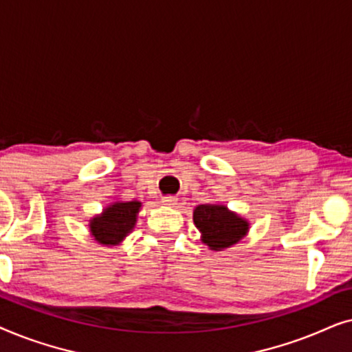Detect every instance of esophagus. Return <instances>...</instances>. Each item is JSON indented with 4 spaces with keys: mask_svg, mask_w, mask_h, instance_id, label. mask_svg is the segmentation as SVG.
<instances>
[{
    "mask_svg": "<svg viewBox=\"0 0 352 352\" xmlns=\"http://www.w3.org/2000/svg\"><path fill=\"white\" fill-rule=\"evenodd\" d=\"M162 204L163 205H168V206H175L177 204V197H175V195L162 197Z\"/></svg>",
    "mask_w": 352,
    "mask_h": 352,
    "instance_id": "1",
    "label": "esophagus"
}]
</instances>
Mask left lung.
I'll return each mask as SVG.
<instances>
[{"instance_id":"8db88e82","label":"left lung","mask_w":352,"mask_h":352,"mask_svg":"<svg viewBox=\"0 0 352 352\" xmlns=\"http://www.w3.org/2000/svg\"><path fill=\"white\" fill-rule=\"evenodd\" d=\"M194 224L200 232L201 243L213 252L234 247L250 230L248 219L229 210L223 204H204L194 208Z\"/></svg>"}]
</instances>
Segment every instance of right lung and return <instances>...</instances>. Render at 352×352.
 Instances as JSON below:
<instances>
[{
    "label": "right lung",
    "instance_id": "1",
    "mask_svg": "<svg viewBox=\"0 0 352 352\" xmlns=\"http://www.w3.org/2000/svg\"><path fill=\"white\" fill-rule=\"evenodd\" d=\"M142 204L138 200L112 201L89 219V232L99 245L117 247L133 232Z\"/></svg>",
    "mask_w": 352,
    "mask_h": 352
}]
</instances>
